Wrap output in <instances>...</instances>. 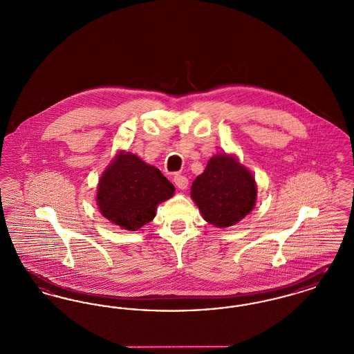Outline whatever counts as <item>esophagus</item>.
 <instances>
[{"label":"esophagus","mask_w":354,"mask_h":354,"mask_svg":"<svg viewBox=\"0 0 354 354\" xmlns=\"http://www.w3.org/2000/svg\"><path fill=\"white\" fill-rule=\"evenodd\" d=\"M174 183L179 189H185L188 187V179L183 176V175H176L174 178Z\"/></svg>","instance_id":"34e87169"}]
</instances>
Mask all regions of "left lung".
I'll return each instance as SVG.
<instances>
[{"instance_id": "1", "label": "left lung", "mask_w": 354, "mask_h": 354, "mask_svg": "<svg viewBox=\"0 0 354 354\" xmlns=\"http://www.w3.org/2000/svg\"><path fill=\"white\" fill-rule=\"evenodd\" d=\"M191 198L203 219L218 228L232 227L256 205L257 185L234 153L214 155L191 185Z\"/></svg>"}]
</instances>
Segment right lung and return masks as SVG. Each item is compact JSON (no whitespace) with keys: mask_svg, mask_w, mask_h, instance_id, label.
Returning a JSON list of instances; mask_svg holds the SVG:
<instances>
[{"mask_svg":"<svg viewBox=\"0 0 354 354\" xmlns=\"http://www.w3.org/2000/svg\"><path fill=\"white\" fill-rule=\"evenodd\" d=\"M174 192L175 187L159 169L120 150L102 174L95 201L109 221L122 230L138 231L155 218L158 205Z\"/></svg>","mask_w":354,"mask_h":354,"instance_id":"1","label":"right lung"}]
</instances>
